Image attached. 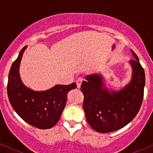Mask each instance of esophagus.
<instances>
[{"label":"esophagus","instance_id":"34e87169","mask_svg":"<svg viewBox=\"0 0 153 153\" xmlns=\"http://www.w3.org/2000/svg\"><path fill=\"white\" fill-rule=\"evenodd\" d=\"M83 81H84V78H78V80L76 81V84H77V87L80 88L81 86V84H82Z\"/></svg>","mask_w":153,"mask_h":153}]
</instances>
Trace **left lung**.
Instances as JSON below:
<instances>
[{
    "mask_svg": "<svg viewBox=\"0 0 153 153\" xmlns=\"http://www.w3.org/2000/svg\"><path fill=\"white\" fill-rule=\"evenodd\" d=\"M130 60L132 77L130 83L118 92H109L101 75L86 77L81 89L84 95V110L91 127L101 133L121 129L136 116L143 98L145 73L136 54Z\"/></svg>",
    "mask_w": 153,
    "mask_h": 153,
    "instance_id": "1",
    "label": "left lung"
}]
</instances>
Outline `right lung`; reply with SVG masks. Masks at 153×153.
Returning a JSON list of instances; mask_svg holds the SVG:
<instances>
[{
	"label": "right lung",
	"mask_w": 153,
	"mask_h": 153,
	"mask_svg": "<svg viewBox=\"0 0 153 153\" xmlns=\"http://www.w3.org/2000/svg\"><path fill=\"white\" fill-rule=\"evenodd\" d=\"M24 47L11 67L7 94L14 110L29 124L41 129L52 128L59 121L67 103V93L75 89V83L56 85L49 90L38 92L24 86L19 75V67Z\"/></svg>",
	"instance_id": "obj_1"
}]
</instances>
